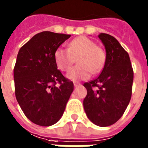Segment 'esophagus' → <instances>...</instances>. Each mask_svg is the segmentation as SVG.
<instances>
[{"mask_svg": "<svg viewBox=\"0 0 148 148\" xmlns=\"http://www.w3.org/2000/svg\"><path fill=\"white\" fill-rule=\"evenodd\" d=\"M79 85H81V84H80L79 82H74V87H78V86H79Z\"/></svg>", "mask_w": 148, "mask_h": 148, "instance_id": "1", "label": "esophagus"}]
</instances>
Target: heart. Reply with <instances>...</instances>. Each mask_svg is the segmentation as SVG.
<instances>
[{"label":"heart","instance_id":"1","mask_svg":"<svg viewBox=\"0 0 148 148\" xmlns=\"http://www.w3.org/2000/svg\"><path fill=\"white\" fill-rule=\"evenodd\" d=\"M77 58L78 66L67 74L72 81L87 79L91 72L96 74L103 69L105 63V53L95 43L85 36L71 40L68 49L58 48L54 53L56 65L61 71H68Z\"/></svg>","mask_w":148,"mask_h":148}]
</instances>
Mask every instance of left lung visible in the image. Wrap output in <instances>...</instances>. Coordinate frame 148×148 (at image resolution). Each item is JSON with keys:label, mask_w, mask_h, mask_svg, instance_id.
I'll list each match as a JSON object with an SVG mask.
<instances>
[{"label": "left lung", "mask_w": 148, "mask_h": 148, "mask_svg": "<svg viewBox=\"0 0 148 148\" xmlns=\"http://www.w3.org/2000/svg\"><path fill=\"white\" fill-rule=\"evenodd\" d=\"M99 38L106 51L105 63L97 78L83 84L87 91L83 107L92 123L104 127L116 122L127 108L134 72L129 54L113 36L100 33Z\"/></svg>", "instance_id": "left-lung-1"}]
</instances>
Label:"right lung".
<instances>
[{"instance_id": "1", "label": "right lung", "mask_w": 148, "mask_h": 148, "mask_svg": "<svg viewBox=\"0 0 148 148\" xmlns=\"http://www.w3.org/2000/svg\"><path fill=\"white\" fill-rule=\"evenodd\" d=\"M70 35L43 32L20 49L14 69L15 96L33 123L50 126L61 119L74 83L57 70L54 53Z\"/></svg>"}]
</instances>
